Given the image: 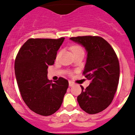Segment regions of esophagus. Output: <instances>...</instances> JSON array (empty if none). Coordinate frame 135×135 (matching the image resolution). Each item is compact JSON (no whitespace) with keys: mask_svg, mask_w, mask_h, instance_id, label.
Listing matches in <instances>:
<instances>
[{"mask_svg":"<svg viewBox=\"0 0 135 135\" xmlns=\"http://www.w3.org/2000/svg\"><path fill=\"white\" fill-rule=\"evenodd\" d=\"M69 86H73L74 85V83H73V82H72L71 80H69Z\"/></svg>","mask_w":135,"mask_h":135,"instance_id":"1","label":"esophagus"}]
</instances>
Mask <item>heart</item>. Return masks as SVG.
I'll use <instances>...</instances> for the list:
<instances>
[{"label":"heart","instance_id":"obj_1","mask_svg":"<svg viewBox=\"0 0 135 135\" xmlns=\"http://www.w3.org/2000/svg\"><path fill=\"white\" fill-rule=\"evenodd\" d=\"M71 50H72V51L73 52V53H74V52H78V51H80V50H83V49H82L80 46H73V47L71 48ZM60 55V52H59V53L57 55V56H56V58H57V59L59 57Z\"/></svg>","mask_w":135,"mask_h":135}]
</instances>
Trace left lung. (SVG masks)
I'll list each match as a JSON object with an SVG mask.
<instances>
[{"label": "left lung", "instance_id": "8db88e82", "mask_svg": "<svg viewBox=\"0 0 135 135\" xmlns=\"http://www.w3.org/2000/svg\"><path fill=\"white\" fill-rule=\"evenodd\" d=\"M87 52L83 74L90 80L77 97L80 107L89 114L103 111L110 105L117 91L120 66L117 55L109 42L100 36L70 38Z\"/></svg>", "mask_w": 135, "mask_h": 135}]
</instances>
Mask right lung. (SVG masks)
<instances>
[{
	"mask_svg": "<svg viewBox=\"0 0 135 135\" xmlns=\"http://www.w3.org/2000/svg\"><path fill=\"white\" fill-rule=\"evenodd\" d=\"M65 38H30L20 49L15 62L16 81L21 97L31 110L42 116L60 107L69 82L60 77L55 83L47 78V69L56 59Z\"/></svg>",
	"mask_w": 135,
	"mask_h": 135,
	"instance_id": "right-lung-1",
	"label": "right lung"
}]
</instances>
